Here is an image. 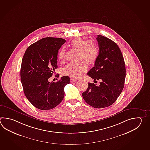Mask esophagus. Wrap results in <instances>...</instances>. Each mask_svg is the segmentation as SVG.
<instances>
[{"label":"esophagus","mask_w":150,"mask_h":150,"mask_svg":"<svg viewBox=\"0 0 150 150\" xmlns=\"http://www.w3.org/2000/svg\"><path fill=\"white\" fill-rule=\"evenodd\" d=\"M70 82L73 83L75 82H76L77 81V80L76 79H73V78H71V79H70Z\"/></svg>","instance_id":"34e87169"}]
</instances>
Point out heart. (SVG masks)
I'll return each mask as SVG.
<instances>
[{"label":"heart","instance_id":"1","mask_svg":"<svg viewBox=\"0 0 150 150\" xmlns=\"http://www.w3.org/2000/svg\"><path fill=\"white\" fill-rule=\"evenodd\" d=\"M72 49L79 51V59L85 61L86 64L92 65L97 61L99 55V48L97 44L81 38L74 39L69 44ZM66 57V50L61 48L59 51V59L64 60ZM84 61L78 63H69L63 69L62 73L64 75L74 78L80 77L82 74L85 73L87 67Z\"/></svg>","mask_w":150,"mask_h":150}]
</instances>
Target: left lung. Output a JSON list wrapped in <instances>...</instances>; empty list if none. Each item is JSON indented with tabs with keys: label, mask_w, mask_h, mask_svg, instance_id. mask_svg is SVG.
Instances as JSON below:
<instances>
[{
	"label": "left lung",
	"mask_w": 150,
	"mask_h": 150,
	"mask_svg": "<svg viewBox=\"0 0 150 150\" xmlns=\"http://www.w3.org/2000/svg\"><path fill=\"white\" fill-rule=\"evenodd\" d=\"M99 55L94 67L88 73L92 79L101 80L100 85L88 83L82 93L87 104L96 108L108 107L122 92L125 78V66L119 47L113 40L101 35L97 37Z\"/></svg>",
	"instance_id": "1"
}]
</instances>
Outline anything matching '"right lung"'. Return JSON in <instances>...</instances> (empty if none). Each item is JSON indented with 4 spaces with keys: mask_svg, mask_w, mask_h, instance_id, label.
I'll list each match as a JSON object with an SVG mask.
<instances>
[{
    "mask_svg": "<svg viewBox=\"0 0 150 150\" xmlns=\"http://www.w3.org/2000/svg\"><path fill=\"white\" fill-rule=\"evenodd\" d=\"M63 38L46 37L28 47L22 60L20 76L25 96L41 110L56 107L64 98V88L70 83L68 76L57 82L49 79L58 67L59 50L66 42Z\"/></svg>",
    "mask_w": 150,
    "mask_h": 150,
    "instance_id": "1",
    "label": "right lung"
}]
</instances>
